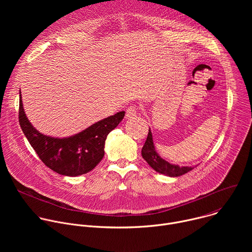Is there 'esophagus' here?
<instances>
[{"instance_id":"esophagus-1","label":"esophagus","mask_w":252,"mask_h":252,"mask_svg":"<svg viewBox=\"0 0 252 252\" xmlns=\"http://www.w3.org/2000/svg\"><path fill=\"white\" fill-rule=\"evenodd\" d=\"M137 114V106L136 105H130L126 109V119H133Z\"/></svg>"}]
</instances>
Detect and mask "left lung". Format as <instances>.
Masks as SVG:
<instances>
[{"label":"left lung","mask_w":252,"mask_h":252,"mask_svg":"<svg viewBox=\"0 0 252 252\" xmlns=\"http://www.w3.org/2000/svg\"><path fill=\"white\" fill-rule=\"evenodd\" d=\"M141 156L156 171L171 177L181 176L193 168L191 166H179L177 164H172L161 158L156 151L151 128L149 129V134L145 142V146L142 147Z\"/></svg>","instance_id":"1"}]
</instances>
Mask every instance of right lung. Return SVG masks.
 Wrapping results in <instances>:
<instances>
[{
    "label": "right lung",
    "mask_w": 252,
    "mask_h": 252,
    "mask_svg": "<svg viewBox=\"0 0 252 252\" xmlns=\"http://www.w3.org/2000/svg\"><path fill=\"white\" fill-rule=\"evenodd\" d=\"M125 112L105 118L68 137H52L35 129L24 112L20 92L19 123L30 145L52 170L66 176H78L94 169L104 156V141L123 121Z\"/></svg>",
    "instance_id": "obj_1"
}]
</instances>
